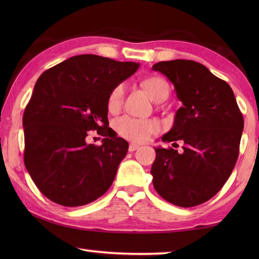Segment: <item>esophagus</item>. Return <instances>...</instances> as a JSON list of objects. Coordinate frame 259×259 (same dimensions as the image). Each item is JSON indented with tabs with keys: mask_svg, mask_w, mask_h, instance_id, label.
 Segmentation results:
<instances>
[{
	"mask_svg": "<svg viewBox=\"0 0 259 259\" xmlns=\"http://www.w3.org/2000/svg\"><path fill=\"white\" fill-rule=\"evenodd\" d=\"M138 148H139V146H138V145H136V144H130V145H129V151L133 152V151H135V150L138 149Z\"/></svg>",
	"mask_w": 259,
	"mask_h": 259,
	"instance_id": "esophagus-1",
	"label": "esophagus"
}]
</instances>
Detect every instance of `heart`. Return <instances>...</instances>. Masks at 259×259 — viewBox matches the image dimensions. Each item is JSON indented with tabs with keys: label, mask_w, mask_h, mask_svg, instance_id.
<instances>
[{
	"label": "heart",
	"mask_w": 259,
	"mask_h": 259,
	"mask_svg": "<svg viewBox=\"0 0 259 259\" xmlns=\"http://www.w3.org/2000/svg\"><path fill=\"white\" fill-rule=\"evenodd\" d=\"M145 90L151 98V100L160 103L166 100L170 95V85L161 76H150L142 81ZM124 98V85L118 84L109 93L107 106L109 111L115 112L121 108ZM114 128L117 133L135 142H144L150 138L151 135L156 134L159 126L157 122L151 120H141L133 117H122L115 121Z\"/></svg>",
	"instance_id": "1"
}]
</instances>
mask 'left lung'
<instances>
[{
    "label": "left lung",
    "instance_id": "obj_1",
    "mask_svg": "<svg viewBox=\"0 0 259 259\" xmlns=\"http://www.w3.org/2000/svg\"><path fill=\"white\" fill-rule=\"evenodd\" d=\"M172 82L183 107L163 142L181 140L183 152L156 148L152 183L164 200L194 207L210 199L228 180L239 155L244 118L232 88L191 60L158 62Z\"/></svg>",
    "mask_w": 259,
    "mask_h": 259
}]
</instances>
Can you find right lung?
I'll use <instances>...</instances> for the list:
<instances>
[{
    "mask_svg": "<svg viewBox=\"0 0 259 259\" xmlns=\"http://www.w3.org/2000/svg\"><path fill=\"white\" fill-rule=\"evenodd\" d=\"M139 63L81 54L45 71L23 114L24 164L43 195L65 207L95 201L112 185L128 142L109 128L108 97ZM104 137L86 142L88 131Z\"/></svg>",
    "mask_w": 259,
    "mask_h": 259,
    "instance_id": "1",
    "label": "right lung"
}]
</instances>
